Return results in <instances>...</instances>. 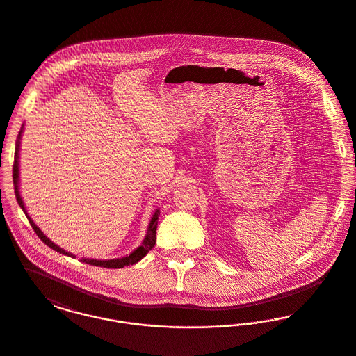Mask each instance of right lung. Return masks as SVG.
Returning <instances> with one entry per match:
<instances>
[{
    "instance_id": "right-lung-1",
    "label": "right lung",
    "mask_w": 356,
    "mask_h": 356,
    "mask_svg": "<svg viewBox=\"0 0 356 356\" xmlns=\"http://www.w3.org/2000/svg\"><path fill=\"white\" fill-rule=\"evenodd\" d=\"M22 132V131H21ZM21 132L18 135L17 145H16V152H15V164H13V184H15V193H16V199H17V203L19 204V207L22 208V211L25 212L28 220L31 222L32 228L34 229V232L37 234V236L40 237L48 247H51V250L60 252V254H68L74 257L73 254H69L67 251H64L63 248L57 247L54 243H51V240L48 237L45 236L40 228L34 224L33 220L28 216L26 211H25V207H24V202L19 196V192H18V148H19V136ZM159 215H160V211L156 209L154 215L152 216V220L149 222V228H148V232H147V236L144 238L143 244L135 250L132 254L129 256H125V257H121V259H113V260H95V259H81L80 261L86 263V264H92V266H97V267H104V268H122L124 266H132L137 261H140L145 254H148L154 244H156V228H157V219H159Z\"/></svg>"
}]
</instances>
